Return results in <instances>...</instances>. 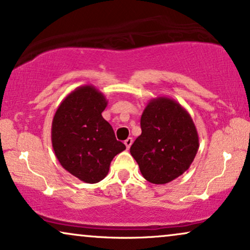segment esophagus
<instances>
[{"label":"esophagus","mask_w":250,"mask_h":250,"mask_svg":"<svg viewBox=\"0 0 250 250\" xmlns=\"http://www.w3.org/2000/svg\"><path fill=\"white\" fill-rule=\"evenodd\" d=\"M131 144H132V138H131V137H129V138H127V139H125V147H127L128 149L130 148Z\"/></svg>","instance_id":"34e87169"}]
</instances>
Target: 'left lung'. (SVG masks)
<instances>
[{
  "mask_svg": "<svg viewBox=\"0 0 250 250\" xmlns=\"http://www.w3.org/2000/svg\"><path fill=\"white\" fill-rule=\"evenodd\" d=\"M141 128L130 153L146 181L167 184L188 170L199 149V136L191 115L179 103L168 97L151 99L142 114Z\"/></svg>",
  "mask_w": 250,
  "mask_h": 250,
  "instance_id": "8db88e82",
  "label": "left lung"
}]
</instances>
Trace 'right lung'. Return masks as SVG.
Segmentation results:
<instances>
[{
    "label": "right lung",
    "mask_w": 250,
    "mask_h": 250,
    "mask_svg": "<svg viewBox=\"0 0 250 250\" xmlns=\"http://www.w3.org/2000/svg\"><path fill=\"white\" fill-rule=\"evenodd\" d=\"M106 106L98 89L82 85L66 96L52 120L51 142L59 164L88 184L104 179L113 158L125 149L103 118Z\"/></svg>",
    "instance_id": "add662e5"
}]
</instances>
